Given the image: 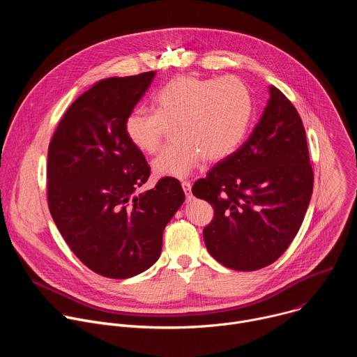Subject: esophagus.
<instances>
[{
    "label": "esophagus",
    "mask_w": 357,
    "mask_h": 357,
    "mask_svg": "<svg viewBox=\"0 0 357 357\" xmlns=\"http://www.w3.org/2000/svg\"><path fill=\"white\" fill-rule=\"evenodd\" d=\"M181 185H182V189H183V192H185V195H186V199L190 200V199H192V185H190V182L183 181Z\"/></svg>",
    "instance_id": "1"
}]
</instances>
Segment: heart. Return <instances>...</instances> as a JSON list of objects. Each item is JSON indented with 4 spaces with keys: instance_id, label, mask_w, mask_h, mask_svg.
<instances>
[{
    "instance_id": "1",
    "label": "heart",
    "mask_w": 357,
    "mask_h": 357,
    "mask_svg": "<svg viewBox=\"0 0 357 357\" xmlns=\"http://www.w3.org/2000/svg\"><path fill=\"white\" fill-rule=\"evenodd\" d=\"M155 112L131 110L124 123L128 141L144 154L160 148L167 127L171 145L152 161L160 178H185L200 162H218L240 146L252 117L248 87L237 77L181 75L152 97Z\"/></svg>"
}]
</instances>
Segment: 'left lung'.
Returning <instances> with one entry per match:
<instances>
[{"label": "left lung", "instance_id": "8db88e82", "mask_svg": "<svg viewBox=\"0 0 357 357\" xmlns=\"http://www.w3.org/2000/svg\"><path fill=\"white\" fill-rule=\"evenodd\" d=\"M312 188L302 120L282 91L270 86L268 103L248 139L192 188L215 211L203 229L211 256L237 271L273 264L296 236Z\"/></svg>", "mask_w": 357, "mask_h": 357}]
</instances>
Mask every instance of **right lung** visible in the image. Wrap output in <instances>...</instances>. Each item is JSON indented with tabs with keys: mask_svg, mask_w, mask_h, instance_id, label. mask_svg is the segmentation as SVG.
I'll return each mask as SVG.
<instances>
[{
	"mask_svg": "<svg viewBox=\"0 0 357 357\" xmlns=\"http://www.w3.org/2000/svg\"><path fill=\"white\" fill-rule=\"evenodd\" d=\"M155 72L109 77L77 97L47 149L50 215L75 256L107 278H130L154 264L162 233L185 193L175 178L135 195L149 178L124 123Z\"/></svg>",
	"mask_w": 357,
	"mask_h": 357,
	"instance_id": "obj_1",
	"label": "right lung"
}]
</instances>
